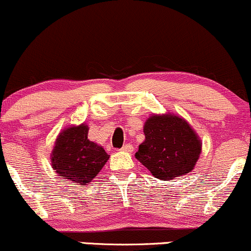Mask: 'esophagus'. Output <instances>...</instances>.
I'll use <instances>...</instances> for the list:
<instances>
[{
	"instance_id": "34e87169",
	"label": "esophagus",
	"mask_w": 251,
	"mask_h": 251,
	"mask_svg": "<svg viewBox=\"0 0 251 251\" xmlns=\"http://www.w3.org/2000/svg\"><path fill=\"white\" fill-rule=\"evenodd\" d=\"M122 151L124 152H132L133 151V146L131 145V144H126V145H124L122 148Z\"/></svg>"
}]
</instances>
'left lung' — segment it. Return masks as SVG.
<instances>
[{
  "mask_svg": "<svg viewBox=\"0 0 251 251\" xmlns=\"http://www.w3.org/2000/svg\"><path fill=\"white\" fill-rule=\"evenodd\" d=\"M145 140L135 158L160 180L192 171L201 152V142L190 124L175 114H154L144 125Z\"/></svg>",
  "mask_w": 251,
  "mask_h": 251,
  "instance_id": "1",
  "label": "left lung"
}]
</instances>
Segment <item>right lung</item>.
<instances>
[{
    "label": "right lung",
    "instance_id": "obj_1",
    "mask_svg": "<svg viewBox=\"0 0 251 251\" xmlns=\"http://www.w3.org/2000/svg\"><path fill=\"white\" fill-rule=\"evenodd\" d=\"M88 126H70L57 135L51 152V168L61 178L87 185L101 171L109 155L87 138Z\"/></svg>",
    "mask_w": 251,
    "mask_h": 251
}]
</instances>
